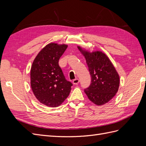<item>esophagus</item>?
Segmentation results:
<instances>
[{"label":"esophagus","instance_id":"1","mask_svg":"<svg viewBox=\"0 0 146 146\" xmlns=\"http://www.w3.org/2000/svg\"><path fill=\"white\" fill-rule=\"evenodd\" d=\"M79 82H80V81H79L78 78H75L73 80L72 83H73L74 85H77V84L79 83Z\"/></svg>","mask_w":146,"mask_h":146}]
</instances>
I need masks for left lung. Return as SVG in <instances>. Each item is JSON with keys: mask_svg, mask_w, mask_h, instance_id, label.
<instances>
[{"mask_svg": "<svg viewBox=\"0 0 146 146\" xmlns=\"http://www.w3.org/2000/svg\"><path fill=\"white\" fill-rule=\"evenodd\" d=\"M85 56L91 77V84L85 92L92 102L102 105L116 95L119 86V77L108 57L99 51L89 52L78 47Z\"/></svg>", "mask_w": 146, "mask_h": 146, "instance_id": "obj_1", "label": "left lung"}]
</instances>
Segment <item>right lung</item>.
I'll list each match as a JSON object with an SVG mask.
<instances>
[{"mask_svg": "<svg viewBox=\"0 0 146 146\" xmlns=\"http://www.w3.org/2000/svg\"><path fill=\"white\" fill-rule=\"evenodd\" d=\"M50 43L39 52L30 70L31 87L36 98L50 107H58L68 98L72 83L66 80L58 62L67 48Z\"/></svg>", "mask_w": 146, "mask_h": 146, "instance_id": "1", "label": "right lung"}]
</instances>
